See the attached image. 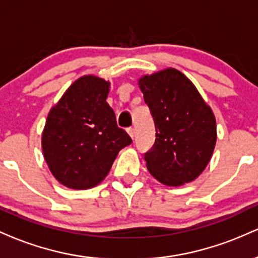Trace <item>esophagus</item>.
Segmentation results:
<instances>
[{"mask_svg": "<svg viewBox=\"0 0 258 258\" xmlns=\"http://www.w3.org/2000/svg\"><path fill=\"white\" fill-rule=\"evenodd\" d=\"M127 133L131 136V138H133L135 137V128H133V127H128V128H127Z\"/></svg>", "mask_w": 258, "mask_h": 258, "instance_id": "obj_1", "label": "esophagus"}]
</instances>
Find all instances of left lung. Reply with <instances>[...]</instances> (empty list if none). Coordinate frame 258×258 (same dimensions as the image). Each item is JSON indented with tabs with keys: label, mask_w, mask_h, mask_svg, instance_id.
I'll use <instances>...</instances> for the list:
<instances>
[{
	"label": "left lung",
	"mask_w": 258,
	"mask_h": 258,
	"mask_svg": "<svg viewBox=\"0 0 258 258\" xmlns=\"http://www.w3.org/2000/svg\"><path fill=\"white\" fill-rule=\"evenodd\" d=\"M155 123V143L144 160L166 185L191 182L209 164L216 144V120L195 86L176 69L139 80Z\"/></svg>",
	"instance_id": "obj_1"
}]
</instances>
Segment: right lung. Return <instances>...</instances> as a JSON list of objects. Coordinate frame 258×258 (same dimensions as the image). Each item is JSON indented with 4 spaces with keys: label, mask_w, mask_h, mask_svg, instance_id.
<instances>
[{
    "label": "right lung",
    "mask_w": 258,
    "mask_h": 258,
    "mask_svg": "<svg viewBox=\"0 0 258 258\" xmlns=\"http://www.w3.org/2000/svg\"><path fill=\"white\" fill-rule=\"evenodd\" d=\"M109 82L84 76L68 88L47 117L42 149L47 165L61 184L88 189L105 178L122 148L132 143L117 127L106 103Z\"/></svg>",
    "instance_id": "obj_1"
}]
</instances>
